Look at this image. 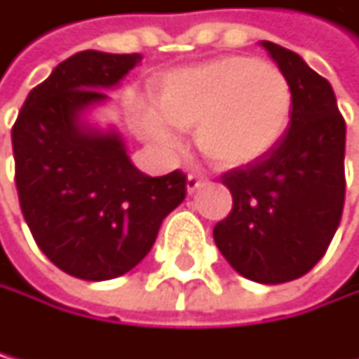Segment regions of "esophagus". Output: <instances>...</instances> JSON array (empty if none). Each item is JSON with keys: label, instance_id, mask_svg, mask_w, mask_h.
I'll use <instances>...</instances> for the list:
<instances>
[{"label": "esophagus", "instance_id": "1", "mask_svg": "<svg viewBox=\"0 0 359 359\" xmlns=\"http://www.w3.org/2000/svg\"><path fill=\"white\" fill-rule=\"evenodd\" d=\"M204 184V177H200V175H195V172H191V175L187 177V191L189 193H195L197 189H200Z\"/></svg>", "mask_w": 359, "mask_h": 359}]
</instances>
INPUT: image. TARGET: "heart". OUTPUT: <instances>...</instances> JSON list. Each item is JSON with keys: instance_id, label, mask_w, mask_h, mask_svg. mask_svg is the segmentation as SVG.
Wrapping results in <instances>:
<instances>
[{"instance_id": "1", "label": "heart", "mask_w": 359, "mask_h": 359, "mask_svg": "<svg viewBox=\"0 0 359 359\" xmlns=\"http://www.w3.org/2000/svg\"><path fill=\"white\" fill-rule=\"evenodd\" d=\"M289 79L273 64L231 55L170 70L157 84V111L137 108L142 130L172 149V128H195L197 149L217 168L248 166L269 155L291 121Z\"/></svg>"}]
</instances>
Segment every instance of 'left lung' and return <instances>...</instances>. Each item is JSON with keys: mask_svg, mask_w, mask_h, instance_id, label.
Masks as SVG:
<instances>
[{"mask_svg": "<svg viewBox=\"0 0 359 359\" xmlns=\"http://www.w3.org/2000/svg\"><path fill=\"white\" fill-rule=\"evenodd\" d=\"M262 46L291 84V121L269 155L222 175L233 208L213 238L240 275L282 284L316 266L340 226L346 124L331 84L302 57L273 41Z\"/></svg>", "mask_w": 359, "mask_h": 359, "instance_id": "obj_1", "label": "left lung"}]
</instances>
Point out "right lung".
<instances>
[{
	"mask_svg": "<svg viewBox=\"0 0 359 359\" xmlns=\"http://www.w3.org/2000/svg\"><path fill=\"white\" fill-rule=\"evenodd\" d=\"M142 55L81 50L28 93L13 126L15 184L30 233L57 269L113 280L149 255L164 217L187 197V175L149 177L117 130L84 119Z\"/></svg>",
	"mask_w": 359,
	"mask_h": 359,
	"instance_id": "obj_1",
	"label": "right lung"
}]
</instances>
